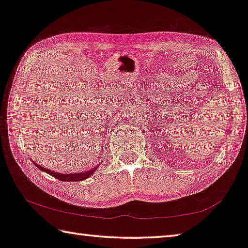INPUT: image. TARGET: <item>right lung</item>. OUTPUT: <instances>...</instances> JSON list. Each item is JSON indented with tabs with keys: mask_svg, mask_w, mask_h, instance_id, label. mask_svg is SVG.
I'll return each mask as SVG.
<instances>
[{
	"mask_svg": "<svg viewBox=\"0 0 248 248\" xmlns=\"http://www.w3.org/2000/svg\"><path fill=\"white\" fill-rule=\"evenodd\" d=\"M34 165H36V167H38L40 170H42L44 172L49 173V175L54 177V178H57L59 180H62V182H81V180H84V179L89 178V177H90L92 173H93L95 170H97V168H98V166H97V167L92 168V169H90V170H88V171H83V172L60 173V172H55V171L50 170V169L44 168V167H42V166H40L38 164H34Z\"/></svg>",
	"mask_w": 248,
	"mask_h": 248,
	"instance_id": "obj_1",
	"label": "right lung"
}]
</instances>
